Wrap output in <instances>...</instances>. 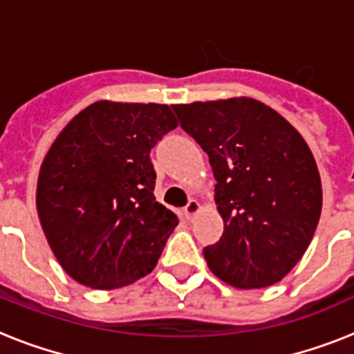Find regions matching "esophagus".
Masks as SVG:
<instances>
[{
    "label": "esophagus",
    "mask_w": 354,
    "mask_h": 354,
    "mask_svg": "<svg viewBox=\"0 0 354 354\" xmlns=\"http://www.w3.org/2000/svg\"><path fill=\"white\" fill-rule=\"evenodd\" d=\"M198 211H200L198 202H196V200H189L186 207H184V218H186V220H192L193 216H195Z\"/></svg>",
    "instance_id": "obj_1"
}]
</instances>
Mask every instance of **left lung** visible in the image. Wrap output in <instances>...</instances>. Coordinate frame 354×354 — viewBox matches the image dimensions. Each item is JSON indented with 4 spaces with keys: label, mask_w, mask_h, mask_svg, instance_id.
<instances>
[{
    "label": "left lung",
    "mask_w": 354,
    "mask_h": 354,
    "mask_svg": "<svg viewBox=\"0 0 354 354\" xmlns=\"http://www.w3.org/2000/svg\"><path fill=\"white\" fill-rule=\"evenodd\" d=\"M216 179L223 234L205 246L209 268L239 289L280 282L303 257L317 227L323 192L301 134L270 106L237 97L174 106Z\"/></svg>",
    "instance_id": "obj_1"
}]
</instances>
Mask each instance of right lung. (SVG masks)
I'll use <instances>...</instances> for the list:
<instances>
[{"label":"right lung","instance_id":"right-lung-1","mask_svg":"<svg viewBox=\"0 0 354 354\" xmlns=\"http://www.w3.org/2000/svg\"><path fill=\"white\" fill-rule=\"evenodd\" d=\"M175 127L167 104L99 101L58 134L40 168L37 209L76 282L117 289L154 270L179 218L156 202L150 150Z\"/></svg>","mask_w":354,"mask_h":354}]
</instances>
